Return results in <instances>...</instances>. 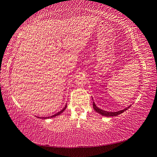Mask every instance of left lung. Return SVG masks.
I'll use <instances>...</instances> for the list:
<instances>
[{"label": "left lung", "mask_w": 157, "mask_h": 157, "mask_svg": "<svg viewBox=\"0 0 157 157\" xmlns=\"http://www.w3.org/2000/svg\"><path fill=\"white\" fill-rule=\"evenodd\" d=\"M93 107H94V110L95 111H97L98 113H99L100 114H101V115L104 116H107V117H110V116H116L119 115V114L122 113L123 112H124V111H126L127 109H128L129 108V107H127L125 109H124L123 110H121V111H115V112H109V111H104L102 109H99L98 108L96 105H95V103L94 102L93 103Z\"/></svg>", "instance_id": "left-lung-1"}]
</instances>
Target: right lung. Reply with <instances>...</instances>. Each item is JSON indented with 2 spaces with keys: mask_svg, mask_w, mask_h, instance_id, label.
Here are the masks:
<instances>
[{
  "mask_svg": "<svg viewBox=\"0 0 157 157\" xmlns=\"http://www.w3.org/2000/svg\"><path fill=\"white\" fill-rule=\"evenodd\" d=\"M66 105L65 106V107L62 110H61L60 111H59V112H57V113H55V114H54V115H52V116H50V117H38V118H42V119H46V118H52V117H55V116H58V115H59V114H61L62 113L63 111H64L65 109H66Z\"/></svg>",
  "mask_w": 157,
  "mask_h": 157,
  "instance_id": "1",
  "label": "right lung"
}]
</instances>
